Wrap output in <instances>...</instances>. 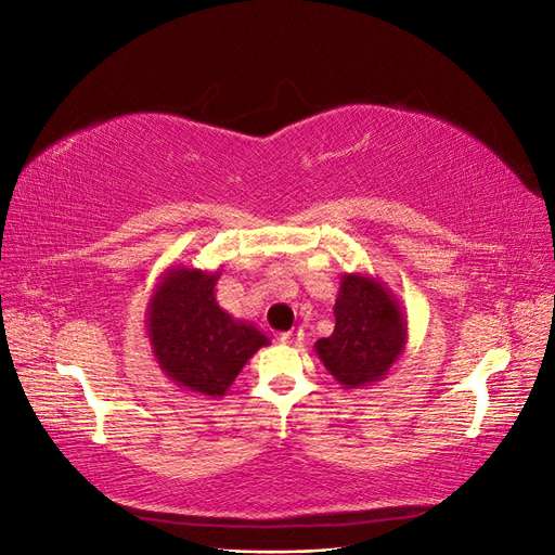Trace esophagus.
Returning <instances> with one entry per match:
<instances>
[{
  "mask_svg": "<svg viewBox=\"0 0 555 555\" xmlns=\"http://www.w3.org/2000/svg\"><path fill=\"white\" fill-rule=\"evenodd\" d=\"M280 343L282 345H300V343H304V331L296 328V331H289V333H282Z\"/></svg>",
  "mask_w": 555,
  "mask_h": 555,
  "instance_id": "34e87169",
  "label": "esophagus"
}]
</instances>
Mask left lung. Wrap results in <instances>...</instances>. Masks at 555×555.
<instances>
[{"label":"left lung","mask_w":555,"mask_h":555,"mask_svg":"<svg viewBox=\"0 0 555 555\" xmlns=\"http://www.w3.org/2000/svg\"><path fill=\"white\" fill-rule=\"evenodd\" d=\"M335 328L314 351L343 389H363L389 375L408 347V314L386 284L345 273L333 306Z\"/></svg>","instance_id":"1"}]
</instances>
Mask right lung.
Instances as JSON below:
<instances>
[{
  "instance_id": "obj_1",
  "label": "right lung",
  "mask_w": 555,
  "mask_h": 555,
  "mask_svg": "<svg viewBox=\"0 0 555 555\" xmlns=\"http://www.w3.org/2000/svg\"><path fill=\"white\" fill-rule=\"evenodd\" d=\"M217 271L169 266L159 275L145 312V328L162 373L182 389L222 398L245 363L271 340L220 308Z\"/></svg>"
}]
</instances>
